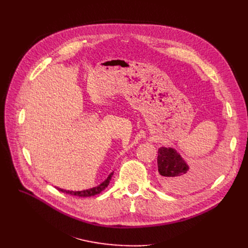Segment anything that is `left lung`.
<instances>
[{"mask_svg": "<svg viewBox=\"0 0 248 248\" xmlns=\"http://www.w3.org/2000/svg\"><path fill=\"white\" fill-rule=\"evenodd\" d=\"M217 163L210 164L197 174H191L189 167L171 148H160L158 152V170L164 187L170 190H186L196 182L211 177L216 173Z\"/></svg>", "mask_w": 248, "mask_h": 248, "instance_id": "1", "label": "left lung"}]
</instances>
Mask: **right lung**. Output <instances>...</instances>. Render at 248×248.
<instances>
[{"mask_svg": "<svg viewBox=\"0 0 248 248\" xmlns=\"http://www.w3.org/2000/svg\"><path fill=\"white\" fill-rule=\"evenodd\" d=\"M113 173H111L108 179L103 182V183H101L99 186L97 187H94V188H91V189H88V190H83V191H68V190H63V189H60V188H57L59 191L61 192H64V193H67V194H70V195H74V196H78V197H90V196H94V195H97L99 194L100 192H102L104 189H106L108 184H109V181L112 177Z\"/></svg>", "mask_w": 248, "mask_h": 248, "instance_id": "1", "label": "right lung"}]
</instances>
